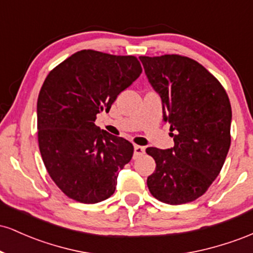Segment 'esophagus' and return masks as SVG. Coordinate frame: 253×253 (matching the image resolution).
I'll return each instance as SVG.
<instances>
[{
	"label": "esophagus",
	"instance_id": "34e87169",
	"mask_svg": "<svg viewBox=\"0 0 253 253\" xmlns=\"http://www.w3.org/2000/svg\"><path fill=\"white\" fill-rule=\"evenodd\" d=\"M145 153V149L143 146H139V145H135L134 146V158H138V157L143 156Z\"/></svg>",
	"mask_w": 253,
	"mask_h": 253
}]
</instances>
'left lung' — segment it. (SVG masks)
Wrapping results in <instances>:
<instances>
[{"instance_id": "1", "label": "left lung", "mask_w": 253, "mask_h": 253, "mask_svg": "<svg viewBox=\"0 0 253 253\" xmlns=\"http://www.w3.org/2000/svg\"><path fill=\"white\" fill-rule=\"evenodd\" d=\"M145 74L162 98L175 146L147 147L156 170L153 197L183 205L202 196L221 171L231 145L232 109L221 83L200 63L179 54L141 56Z\"/></svg>"}]
</instances>
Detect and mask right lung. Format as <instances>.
Instances as JSON below:
<instances>
[{"label":"right lung","instance_id":"obj_1","mask_svg":"<svg viewBox=\"0 0 253 253\" xmlns=\"http://www.w3.org/2000/svg\"><path fill=\"white\" fill-rule=\"evenodd\" d=\"M134 56L82 50L46 77L38 96V143L46 170L66 196L81 203L108 199L133 145L95 125L118 95L140 76Z\"/></svg>","mask_w":253,"mask_h":253}]
</instances>
